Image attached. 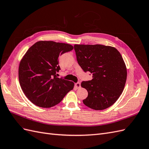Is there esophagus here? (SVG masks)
<instances>
[{"label":"esophagus","instance_id":"esophagus-1","mask_svg":"<svg viewBox=\"0 0 149 149\" xmlns=\"http://www.w3.org/2000/svg\"><path fill=\"white\" fill-rule=\"evenodd\" d=\"M74 86H75V87H76V89H79L81 87V84H80V83L78 82V83H76L74 84Z\"/></svg>","mask_w":149,"mask_h":149}]
</instances>
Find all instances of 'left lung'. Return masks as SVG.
Returning <instances> with one entry per match:
<instances>
[{"mask_svg": "<svg viewBox=\"0 0 149 149\" xmlns=\"http://www.w3.org/2000/svg\"><path fill=\"white\" fill-rule=\"evenodd\" d=\"M76 59L84 72L93 74V79L81 86L88 92L83 101L94 110L111 106L123 93L127 79V69L116 48L102 45H74Z\"/></svg>", "mask_w": 149, "mask_h": 149, "instance_id": "8db88e82", "label": "left lung"}]
</instances>
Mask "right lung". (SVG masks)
I'll return each instance as SVG.
<instances>
[{
  "mask_svg": "<svg viewBox=\"0 0 149 149\" xmlns=\"http://www.w3.org/2000/svg\"><path fill=\"white\" fill-rule=\"evenodd\" d=\"M73 49L70 44L40 41L26 52L19 68V82L25 95L34 104L53 107L73 89L74 83L56 76L61 70L58 58Z\"/></svg>",
  "mask_w": 149,
  "mask_h": 149,
  "instance_id": "1",
  "label": "right lung"
}]
</instances>
